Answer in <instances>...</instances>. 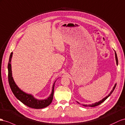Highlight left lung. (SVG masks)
<instances>
[{"label":"left lung","mask_w":125,"mask_h":125,"mask_svg":"<svg viewBox=\"0 0 125 125\" xmlns=\"http://www.w3.org/2000/svg\"><path fill=\"white\" fill-rule=\"evenodd\" d=\"M115 57H116V63H117V64L118 65V58H117V54H116V52H115ZM116 85H117V84H115V86H114V87L113 88V90H111V91L110 92V93L109 94V95H108V96H107L106 97H105L103 99H102V100H100V101H99L98 102H95V103H94V104H89V105H87V104H83V105H84V106H85V107H95V106H97V105H99V104H100L101 103H102V102H103L105 100H106V99L109 97V96L111 95V94L113 93V91H114V90H115V88H116Z\"/></svg>","instance_id":"8db88e82"}]
</instances>
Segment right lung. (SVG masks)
I'll use <instances>...</instances> for the list:
<instances>
[{
    "instance_id": "add662e5",
    "label": "right lung",
    "mask_w": 125,
    "mask_h": 125,
    "mask_svg": "<svg viewBox=\"0 0 125 125\" xmlns=\"http://www.w3.org/2000/svg\"><path fill=\"white\" fill-rule=\"evenodd\" d=\"M12 56V53L10 54L9 57V63L8 64V82L11 90L14 94L15 96L19 100L21 101L22 103L27 105V107L34 109H42L47 107L49 105L52 101L53 95H54V83L53 86V89L52 94H51L50 97L47 99L45 100H37L34 98L33 95L31 94H27L24 92L22 91L21 89H19L17 85L15 83L14 79L12 77V72L11 68L10 61Z\"/></svg>"
}]
</instances>
